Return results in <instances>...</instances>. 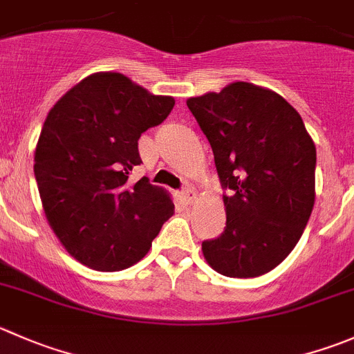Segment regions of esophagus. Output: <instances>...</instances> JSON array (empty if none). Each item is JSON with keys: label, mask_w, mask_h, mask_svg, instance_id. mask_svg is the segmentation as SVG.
<instances>
[{"label": "esophagus", "mask_w": 354, "mask_h": 354, "mask_svg": "<svg viewBox=\"0 0 354 354\" xmlns=\"http://www.w3.org/2000/svg\"><path fill=\"white\" fill-rule=\"evenodd\" d=\"M181 197H183L185 202H188V204H190V202L195 201V192L192 190L190 187H185L183 190H181Z\"/></svg>", "instance_id": "obj_1"}]
</instances>
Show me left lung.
Returning <instances> with one entry per match:
<instances>
[{"label": "left lung", "mask_w": 354, "mask_h": 354, "mask_svg": "<svg viewBox=\"0 0 354 354\" xmlns=\"http://www.w3.org/2000/svg\"><path fill=\"white\" fill-rule=\"evenodd\" d=\"M187 105L209 140L225 190L226 226L202 242L205 261L233 279L272 272L299 242L313 211L317 149L303 119L275 91L250 82Z\"/></svg>", "instance_id": "obj_1"}]
</instances>
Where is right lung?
I'll return each instance as SVG.
<instances>
[{
	"label": "right lung",
	"instance_id": "1",
	"mask_svg": "<svg viewBox=\"0 0 354 354\" xmlns=\"http://www.w3.org/2000/svg\"><path fill=\"white\" fill-rule=\"evenodd\" d=\"M174 98L156 97L118 72L88 75L55 104L41 129L34 176L44 214L65 249L98 272L138 263L173 216L169 195L147 178L138 140Z\"/></svg>",
	"mask_w": 354,
	"mask_h": 354
}]
</instances>
